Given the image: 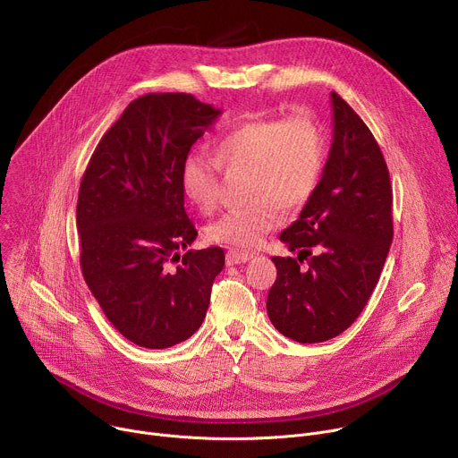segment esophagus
I'll use <instances>...</instances> for the list:
<instances>
[{
  "label": "esophagus",
  "instance_id": "obj_1",
  "mask_svg": "<svg viewBox=\"0 0 458 458\" xmlns=\"http://www.w3.org/2000/svg\"><path fill=\"white\" fill-rule=\"evenodd\" d=\"M252 258H254L252 252L232 249V250H228V254H226V263H228V265H239V263H245V261H249V259H252Z\"/></svg>",
  "mask_w": 458,
  "mask_h": 458
}]
</instances>
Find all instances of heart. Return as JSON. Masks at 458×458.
I'll return each instance as SVG.
<instances>
[{
	"mask_svg": "<svg viewBox=\"0 0 458 458\" xmlns=\"http://www.w3.org/2000/svg\"><path fill=\"white\" fill-rule=\"evenodd\" d=\"M211 158L190 155L180 171L188 200L209 213L219 202V168L249 171L247 206L225 211L208 226V237L221 245L252 249L278 226L282 209L306 204L318 188L324 169V141L315 119L298 112L285 119H252L213 145Z\"/></svg>",
	"mask_w": 458,
	"mask_h": 458,
	"instance_id": "obj_1",
	"label": "heart"
}]
</instances>
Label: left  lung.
Here are the masks:
<instances>
[{
	"instance_id": "obj_1",
	"label": "left lung",
	"mask_w": 458,
	"mask_h": 458,
	"mask_svg": "<svg viewBox=\"0 0 458 458\" xmlns=\"http://www.w3.org/2000/svg\"><path fill=\"white\" fill-rule=\"evenodd\" d=\"M331 110L333 143L318 188L280 233L298 256L272 258L278 276L267 296L274 327L301 344L329 341L355 322L377 285L394 235L383 152L335 91Z\"/></svg>"
}]
</instances>
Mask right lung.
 I'll return each instance as SVG.
<instances>
[{"label":"right lung","mask_w":458,"mask_h":458,"mask_svg":"<svg viewBox=\"0 0 458 458\" xmlns=\"http://www.w3.org/2000/svg\"><path fill=\"white\" fill-rule=\"evenodd\" d=\"M221 112L191 94L141 96L84 171L77 200L82 276L112 326L141 348L190 339L225 267L219 247L180 256L197 237L184 209L182 164Z\"/></svg>","instance_id":"obj_1"}]
</instances>
